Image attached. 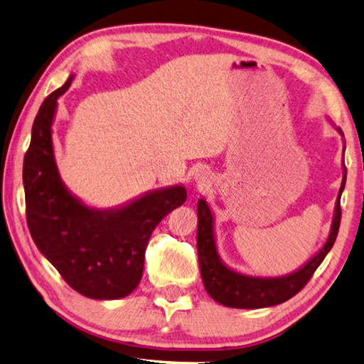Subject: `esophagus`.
I'll return each instance as SVG.
<instances>
[{
    "instance_id": "esophagus-1",
    "label": "esophagus",
    "mask_w": 364,
    "mask_h": 364,
    "mask_svg": "<svg viewBox=\"0 0 364 364\" xmlns=\"http://www.w3.org/2000/svg\"><path fill=\"white\" fill-rule=\"evenodd\" d=\"M194 180H196L197 186H199V188H207V186H210V183H211L210 171H208L207 168H199V170L196 171Z\"/></svg>"
}]
</instances>
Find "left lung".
Instances as JSON below:
<instances>
[{"mask_svg":"<svg viewBox=\"0 0 364 364\" xmlns=\"http://www.w3.org/2000/svg\"><path fill=\"white\" fill-rule=\"evenodd\" d=\"M343 136L341 129H336ZM346 151V146H343ZM343 162V161H342ZM347 168L343 165L342 184L336 199L334 216L331 230L318 253L291 274L282 277H256L247 275L228 267L223 262L216 247L215 237V220L207 200L199 199L197 202V255H199V266L203 287L207 293L221 306L232 309H262L282 304L291 299L301 289L307 285L310 277L314 275L316 267L320 266L325 256L333 248L336 237L339 232L341 224V196L346 188Z\"/></svg>","mask_w":364,"mask_h":364,"instance_id":"obj_1","label":"left lung"}]
</instances>
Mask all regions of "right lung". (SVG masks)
<instances>
[{
    "label": "right lung",
    "mask_w": 364,
    "mask_h": 364,
    "mask_svg": "<svg viewBox=\"0 0 364 364\" xmlns=\"http://www.w3.org/2000/svg\"><path fill=\"white\" fill-rule=\"evenodd\" d=\"M73 77L46 98L33 122L23 159L26 223L38 250L73 289L90 299H121L141 280L153 230L186 202L188 193L183 184H175L105 210L71 194L57 168L52 124L57 100Z\"/></svg>",
    "instance_id": "add662e5"
}]
</instances>
